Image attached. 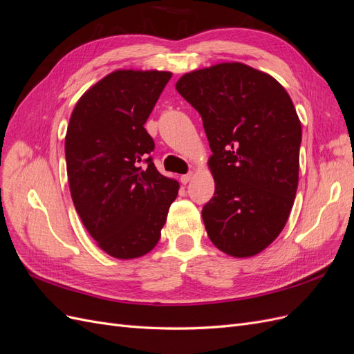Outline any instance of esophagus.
Listing matches in <instances>:
<instances>
[{"mask_svg": "<svg viewBox=\"0 0 354 354\" xmlns=\"http://www.w3.org/2000/svg\"><path fill=\"white\" fill-rule=\"evenodd\" d=\"M192 177H194V173H189V174H185V176H181V177H180V181H181V183H183V185H187V183H189V181L192 180Z\"/></svg>", "mask_w": 354, "mask_h": 354, "instance_id": "34e87169", "label": "esophagus"}]
</instances>
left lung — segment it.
I'll use <instances>...</instances> for the list:
<instances>
[{"instance_id": "left-lung-1", "label": "left lung", "mask_w": 354, "mask_h": 354, "mask_svg": "<svg viewBox=\"0 0 354 354\" xmlns=\"http://www.w3.org/2000/svg\"><path fill=\"white\" fill-rule=\"evenodd\" d=\"M177 91L202 116L216 183L202 208L211 242L246 259L283 230L298 186L301 122L272 75L239 62L185 73Z\"/></svg>"}]
</instances>
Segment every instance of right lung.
I'll use <instances>...</instances> for the list:
<instances>
[{"instance_id": "1", "label": "right lung", "mask_w": 354, "mask_h": 354, "mask_svg": "<svg viewBox=\"0 0 354 354\" xmlns=\"http://www.w3.org/2000/svg\"><path fill=\"white\" fill-rule=\"evenodd\" d=\"M167 71L120 69L85 91L65 137L68 181L75 209L100 248L118 260L152 251L178 195L149 156L145 130L167 82Z\"/></svg>"}]
</instances>
